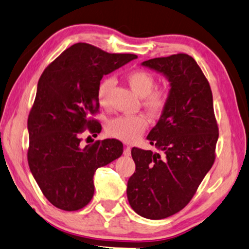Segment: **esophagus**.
I'll return each instance as SVG.
<instances>
[{"label":"esophagus","mask_w":249,"mask_h":249,"mask_svg":"<svg viewBox=\"0 0 249 249\" xmlns=\"http://www.w3.org/2000/svg\"><path fill=\"white\" fill-rule=\"evenodd\" d=\"M130 150H132V148L130 147H126L125 149H124V152H123V155L125 156V157H129L130 156Z\"/></svg>","instance_id":"obj_1"}]
</instances>
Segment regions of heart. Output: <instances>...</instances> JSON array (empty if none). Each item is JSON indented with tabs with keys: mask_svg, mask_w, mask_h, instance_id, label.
<instances>
[{
	"mask_svg": "<svg viewBox=\"0 0 249 249\" xmlns=\"http://www.w3.org/2000/svg\"><path fill=\"white\" fill-rule=\"evenodd\" d=\"M128 84L139 97L143 99V106L153 115H158L164 110L169 101V89L158 87L156 79L146 71H133L126 76ZM115 79L113 77L103 78L98 85L97 99L103 107L110 105V93L114 87ZM148 127V121L143 115L119 116L111 120L107 125V132L112 137L133 142L137 140Z\"/></svg>",
	"mask_w": 249,
	"mask_h": 249,
	"instance_id": "b5f03b06",
	"label": "heart"
}]
</instances>
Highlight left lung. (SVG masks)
I'll return each mask as SVG.
<instances>
[{
    "mask_svg": "<svg viewBox=\"0 0 249 249\" xmlns=\"http://www.w3.org/2000/svg\"><path fill=\"white\" fill-rule=\"evenodd\" d=\"M170 83L169 101L147 136L163 153L132 149L136 164L127 199L143 218L160 220L191 201L215 159L219 129L210 85L192 56L184 53L142 63Z\"/></svg>",
    "mask_w": 249,
    "mask_h": 249,
    "instance_id": "left-lung-1",
    "label": "left lung"
}]
</instances>
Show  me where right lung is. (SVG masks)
Here are the masks:
<instances>
[{
  "label": "right lung",
  "mask_w": 249,
  "mask_h": 249,
  "mask_svg": "<svg viewBox=\"0 0 249 249\" xmlns=\"http://www.w3.org/2000/svg\"><path fill=\"white\" fill-rule=\"evenodd\" d=\"M135 58V54H112L79 42L40 77L28 116V164L43 195L58 209L76 211L88 205L94 172L123 153V143L116 139L81 147L80 135L101 130L91 115L99 109L97 88L103 75Z\"/></svg>",
  "instance_id": "right-lung-1"
}]
</instances>
